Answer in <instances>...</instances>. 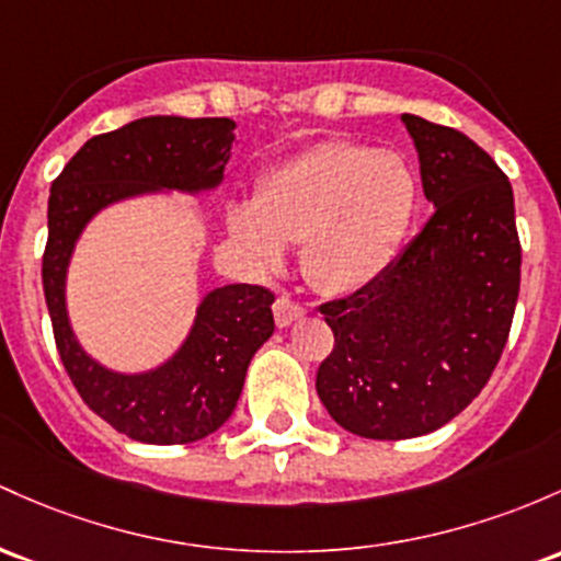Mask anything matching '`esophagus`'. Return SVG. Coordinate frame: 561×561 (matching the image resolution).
<instances>
[{
    "instance_id": "1",
    "label": "esophagus",
    "mask_w": 561,
    "mask_h": 561,
    "mask_svg": "<svg viewBox=\"0 0 561 561\" xmlns=\"http://www.w3.org/2000/svg\"><path fill=\"white\" fill-rule=\"evenodd\" d=\"M304 306L295 304V300L290 298V295H279L274 304V319L279 328H290V324L295 322V319L304 317Z\"/></svg>"
}]
</instances>
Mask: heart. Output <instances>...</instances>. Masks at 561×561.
Here are the masks:
<instances>
[{
	"mask_svg": "<svg viewBox=\"0 0 561 561\" xmlns=\"http://www.w3.org/2000/svg\"><path fill=\"white\" fill-rule=\"evenodd\" d=\"M417 205L415 172L393 151L322 140L276 164L255 199L229 207L252 266L276 268L300 242V266L324 293H354L391 263Z\"/></svg>",
	"mask_w": 561,
	"mask_h": 561,
	"instance_id": "heart-1",
	"label": "heart"
}]
</instances>
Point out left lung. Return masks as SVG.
I'll use <instances>...</instances> for the list:
<instances>
[{
	"label": "left lung",
	"instance_id": "obj_1",
	"mask_svg": "<svg viewBox=\"0 0 561 561\" xmlns=\"http://www.w3.org/2000/svg\"><path fill=\"white\" fill-rule=\"evenodd\" d=\"M434 215L378 279L324 304L317 393L365 439H412L463 412L495 370L519 295L514 191L453 127L402 114Z\"/></svg>",
	"mask_w": 561,
	"mask_h": 561
}]
</instances>
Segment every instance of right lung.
Wrapping results in <instances>:
<instances>
[{
    "instance_id": "obj_1",
    "label": "right lung",
    "mask_w": 561,
    "mask_h": 561,
    "mask_svg": "<svg viewBox=\"0 0 561 561\" xmlns=\"http://www.w3.org/2000/svg\"><path fill=\"white\" fill-rule=\"evenodd\" d=\"M233 119L144 116L95 135L55 178L42 261L55 346L84 404L108 426L146 445H188L229 421L255 351L274 332V295L257 285L215 287L196 306L186 341L144 373L92 359L71 328L66 279L79 237L98 213L135 196L205 194L220 186Z\"/></svg>"
}]
</instances>
